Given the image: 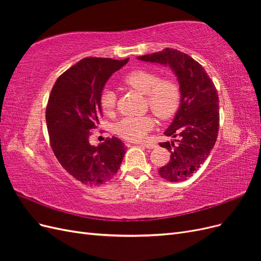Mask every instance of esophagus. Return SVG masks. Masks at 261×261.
Returning a JSON list of instances; mask_svg holds the SVG:
<instances>
[{
  "mask_svg": "<svg viewBox=\"0 0 261 261\" xmlns=\"http://www.w3.org/2000/svg\"><path fill=\"white\" fill-rule=\"evenodd\" d=\"M143 146L146 147V148H148V149H153V148L156 147V145H155V144H152V143H144Z\"/></svg>",
  "mask_w": 261,
  "mask_h": 261,
  "instance_id": "34e87169",
  "label": "esophagus"
}]
</instances>
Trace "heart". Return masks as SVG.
Masks as SVG:
<instances>
[{"label": "heart", "mask_w": 261, "mask_h": 261, "mask_svg": "<svg viewBox=\"0 0 261 261\" xmlns=\"http://www.w3.org/2000/svg\"><path fill=\"white\" fill-rule=\"evenodd\" d=\"M123 83L129 88L145 94L146 106L161 120H167L177 111L180 90L176 82L171 78H160L152 70L135 69L124 77ZM115 103L116 96L113 90L106 88L101 92L100 106L106 114L113 112ZM153 126L154 122L151 116H129L124 117L115 125V132L127 140L140 141L146 138Z\"/></svg>", "instance_id": "obj_1"}]
</instances>
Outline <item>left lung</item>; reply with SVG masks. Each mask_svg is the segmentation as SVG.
I'll use <instances>...</instances> for the list:
<instances>
[{"label": "left lung", "mask_w": 261, "mask_h": 261, "mask_svg": "<svg viewBox=\"0 0 261 261\" xmlns=\"http://www.w3.org/2000/svg\"><path fill=\"white\" fill-rule=\"evenodd\" d=\"M138 60L169 65L177 77L180 103L164 135L178 140L177 145L160 143L171 152V159L158 172L172 183L183 181L201 167L216 144L220 116L215 84L198 62L178 50L167 48Z\"/></svg>", "instance_id": "1"}]
</instances>
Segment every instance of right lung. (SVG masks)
Here are the masks:
<instances>
[{"instance_id": "add662e5", "label": "right lung", "mask_w": 261, "mask_h": 261, "mask_svg": "<svg viewBox=\"0 0 261 261\" xmlns=\"http://www.w3.org/2000/svg\"><path fill=\"white\" fill-rule=\"evenodd\" d=\"M128 59L86 58L55 82L45 120L50 144L57 159L70 175L85 185L99 186L112 179L125 154L124 143L116 137L91 146L89 137L102 114L100 96L105 85Z\"/></svg>"}]
</instances>
